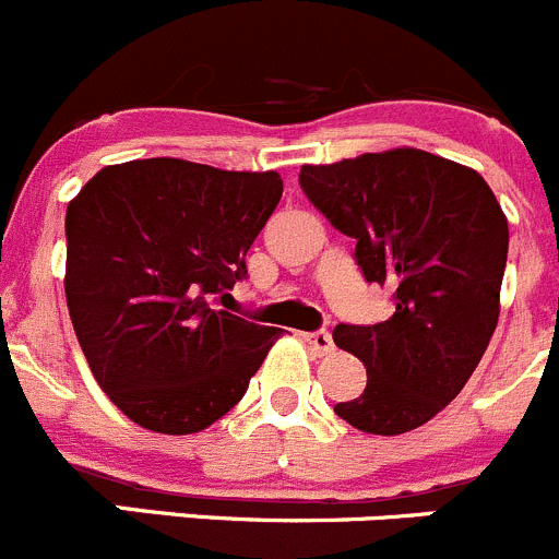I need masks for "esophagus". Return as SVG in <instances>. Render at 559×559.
<instances>
[{"mask_svg": "<svg viewBox=\"0 0 559 559\" xmlns=\"http://www.w3.org/2000/svg\"><path fill=\"white\" fill-rule=\"evenodd\" d=\"M302 341L308 344V349L313 352V355L324 357L333 352V335L328 333V330H317V333H302Z\"/></svg>", "mask_w": 559, "mask_h": 559, "instance_id": "obj_1", "label": "esophagus"}]
</instances>
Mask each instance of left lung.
<instances>
[{"instance_id": "8db88e82", "label": "left lung", "mask_w": 559, "mask_h": 559, "mask_svg": "<svg viewBox=\"0 0 559 559\" xmlns=\"http://www.w3.org/2000/svg\"><path fill=\"white\" fill-rule=\"evenodd\" d=\"M300 188L355 237L366 281L395 292L390 319L333 330L368 373L366 390L335 404V415L382 437L424 426L462 393L500 319V202L475 169L415 147L302 166Z\"/></svg>"}]
</instances>
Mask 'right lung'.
I'll return each instance as SVG.
<instances>
[{
  "label": "right lung",
  "mask_w": 559,
  "mask_h": 559,
  "mask_svg": "<svg viewBox=\"0 0 559 559\" xmlns=\"http://www.w3.org/2000/svg\"><path fill=\"white\" fill-rule=\"evenodd\" d=\"M284 193L278 171L147 158L97 171L64 215V297L92 377L142 429L224 417L281 338L215 306Z\"/></svg>",
  "instance_id": "right-lung-1"
}]
</instances>
